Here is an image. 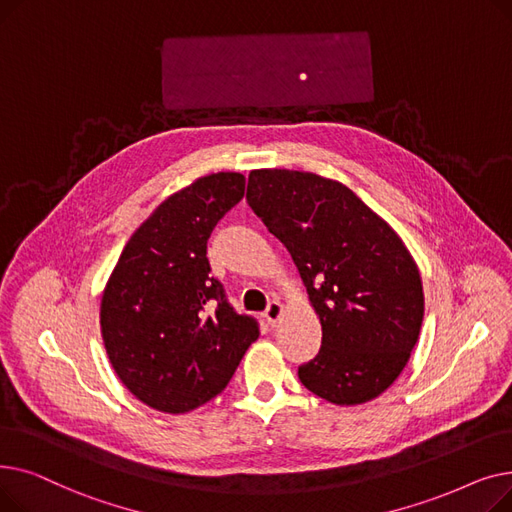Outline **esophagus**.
Segmentation results:
<instances>
[{"label":"esophagus","mask_w":512,"mask_h":512,"mask_svg":"<svg viewBox=\"0 0 512 512\" xmlns=\"http://www.w3.org/2000/svg\"><path fill=\"white\" fill-rule=\"evenodd\" d=\"M282 311H284L282 303H280V301H272L270 305H267V309H265L263 317H265L267 324H270V326H276V321L282 317Z\"/></svg>","instance_id":"obj_1"}]
</instances>
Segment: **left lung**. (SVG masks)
Masks as SVG:
<instances>
[{"mask_svg":"<svg viewBox=\"0 0 512 512\" xmlns=\"http://www.w3.org/2000/svg\"><path fill=\"white\" fill-rule=\"evenodd\" d=\"M247 201L290 253L321 324L319 353L299 380L338 407L378 398L421 332L425 299L411 251L351 188L313 172L251 170Z\"/></svg>","mask_w":512,"mask_h":512,"instance_id":"1","label":"left lung"}]
</instances>
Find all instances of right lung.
Masks as SVG:
<instances>
[{
	"mask_svg": "<svg viewBox=\"0 0 512 512\" xmlns=\"http://www.w3.org/2000/svg\"><path fill=\"white\" fill-rule=\"evenodd\" d=\"M245 176H201L161 203L122 249L103 288L99 324L120 382L147 407L188 413L230 382L257 340L209 276L207 238L245 197Z\"/></svg>",
	"mask_w": 512,
	"mask_h": 512,
	"instance_id": "add662e5",
	"label": "right lung"
}]
</instances>
